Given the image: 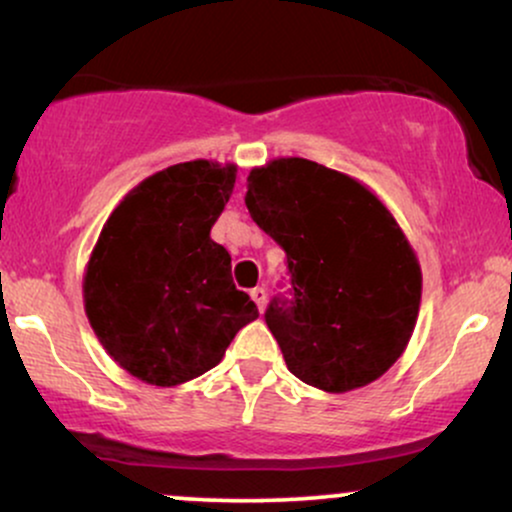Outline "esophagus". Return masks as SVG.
<instances>
[{
    "label": "esophagus",
    "mask_w": 512,
    "mask_h": 512,
    "mask_svg": "<svg viewBox=\"0 0 512 512\" xmlns=\"http://www.w3.org/2000/svg\"><path fill=\"white\" fill-rule=\"evenodd\" d=\"M250 296H252V301H255V305L260 308V313H262L264 305H267V291H264L262 286H255V289L250 291Z\"/></svg>",
    "instance_id": "obj_1"
}]
</instances>
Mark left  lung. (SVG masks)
<instances>
[{
  "label": "left lung",
  "instance_id": "obj_1",
  "mask_svg": "<svg viewBox=\"0 0 512 512\" xmlns=\"http://www.w3.org/2000/svg\"><path fill=\"white\" fill-rule=\"evenodd\" d=\"M245 207L286 252L293 298L264 320L305 385L342 395L387 373L421 305V264L380 197L308 158L250 170Z\"/></svg>",
  "mask_w": 512,
  "mask_h": 512
}]
</instances>
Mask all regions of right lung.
I'll return each instance as SVG.
<instances>
[{
    "instance_id": "right-lung-1",
    "label": "right lung",
    "mask_w": 512,
    "mask_h": 512,
    "mask_svg": "<svg viewBox=\"0 0 512 512\" xmlns=\"http://www.w3.org/2000/svg\"><path fill=\"white\" fill-rule=\"evenodd\" d=\"M236 173L207 158L158 170L122 197L93 245L86 317L110 358L142 383L199 378L260 317L233 284L228 250L211 240Z\"/></svg>"
}]
</instances>
